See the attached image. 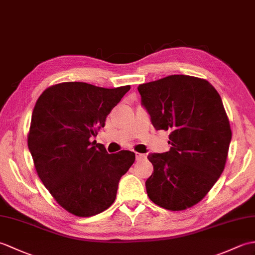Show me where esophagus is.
<instances>
[{
	"mask_svg": "<svg viewBox=\"0 0 255 255\" xmlns=\"http://www.w3.org/2000/svg\"><path fill=\"white\" fill-rule=\"evenodd\" d=\"M144 158H145V154L136 152V159H137V160H141V159H144Z\"/></svg>",
	"mask_w": 255,
	"mask_h": 255,
	"instance_id": "obj_1",
	"label": "esophagus"
}]
</instances>
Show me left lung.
Instances as JSON below:
<instances>
[{"mask_svg": "<svg viewBox=\"0 0 255 255\" xmlns=\"http://www.w3.org/2000/svg\"><path fill=\"white\" fill-rule=\"evenodd\" d=\"M141 105L156 130H170V150L149 153L145 181L160 207L184 210L200 202L225 169L231 129L221 97L206 80L170 75L139 85Z\"/></svg>", "mask_w": 255, "mask_h": 255, "instance_id": "obj_1", "label": "left lung"}]
</instances>
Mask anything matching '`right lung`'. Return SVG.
<instances>
[{
	"instance_id": "obj_1",
	"label": "right lung",
	"mask_w": 255,
	"mask_h": 255,
	"mask_svg": "<svg viewBox=\"0 0 255 255\" xmlns=\"http://www.w3.org/2000/svg\"><path fill=\"white\" fill-rule=\"evenodd\" d=\"M129 90L66 82L48 88L36 102L28 149L38 176L57 203L79 217L110 207L121 177L134 162L131 151L110 154L91 141Z\"/></svg>"
}]
</instances>
